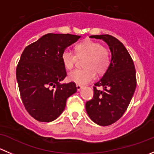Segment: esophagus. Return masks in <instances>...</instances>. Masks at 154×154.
Segmentation results:
<instances>
[{"mask_svg":"<svg viewBox=\"0 0 154 154\" xmlns=\"http://www.w3.org/2000/svg\"><path fill=\"white\" fill-rule=\"evenodd\" d=\"M82 88H83V86H80V85H77V91H80V90H81Z\"/></svg>","mask_w":154,"mask_h":154,"instance_id":"1","label":"esophagus"}]
</instances>
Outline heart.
<instances>
[{
	"instance_id": "b5f03b06",
	"label": "heart",
	"mask_w": 154,
	"mask_h": 154,
	"mask_svg": "<svg viewBox=\"0 0 154 154\" xmlns=\"http://www.w3.org/2000/svg\"><path fill=\"white\" fill-rule=\"evenodd\" d=\"M76 54L69 50L62 54V61L66 69H72L79 59H85L83 69H76L68 74L70 81L78 85H85L93 80L96 73L99 75L106 72L110 63L109 52L101 45L92 40H86L75 48Z\"/></svg>"
}]
</instances>
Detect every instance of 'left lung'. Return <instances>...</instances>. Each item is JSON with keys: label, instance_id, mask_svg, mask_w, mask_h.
<instances>
[{"label": "left lung", "instance_id": "8db88e82", "mask_svg": "<svg viewBox=\"0 0 154 154\" xmlns=\"http://www.w3.org/2000/svg\"><path fill=\"white\" fill-rule=\"evenodd\" d=\"M89 37L106 43L111 60L102 78L94 84L93 98L86 103V112L95 124L108 126L123 116L131 101L136 87V70L130 54L119 39L107 34ZM97 86L103 91L97 90Z\"/></svg>", "mask_w": 154, "mask_h": 154}]
</instances>
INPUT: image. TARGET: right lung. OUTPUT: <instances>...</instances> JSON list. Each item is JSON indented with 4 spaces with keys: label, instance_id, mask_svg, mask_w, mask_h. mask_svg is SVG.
Segmentation results:
<instances>
[{
    "label": "right lung",
    "instance_id": "add662e5",
    "mask_svg": "<svg viewBox=\"0 0 154 154\" xmlns=\"http://www.w3.org/2000/svg\"><path fill=\"white\" fill-rule=\"evenodd\" d=\"M71 34L48 33L25 48L16 68L24 106L35 120L51 122L64 111L75 83L60 84L67 76L62 54L80 38Z\"/></svg>",
    "mask_w": 154,
    "mask_h": 154
}]
</instances>
